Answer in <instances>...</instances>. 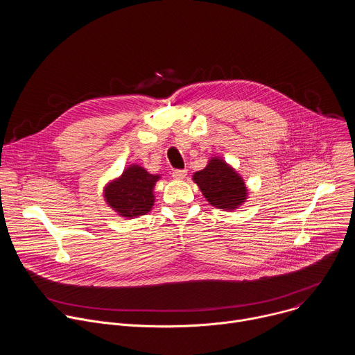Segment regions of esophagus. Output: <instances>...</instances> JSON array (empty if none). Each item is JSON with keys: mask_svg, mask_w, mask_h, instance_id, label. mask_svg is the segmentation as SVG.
Wrapping results in <instances>:
<instances>
[{"mask_svg": "<svg viewBox=\"0 0 355 355\" xmlns=\"http://www.w3.org/2000/svg\"><path fill=\"white\" fill-rule=\"evenodd\" d=\"M187 175V170H174L173 171V178L174 180H184Z\"/></svg>", "mask_w": 355, "mask_h": 355, "instance_id": "obj_1", "label": "esophagus"}]
</instances>
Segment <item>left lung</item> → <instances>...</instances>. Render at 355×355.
<instances>
[{"label": "left lung", "mask_w": 355, "mask_h": 355, "mask_svg": "<svg viewBox=\"0 0 355 355\" xmlns=\"http://www.w3.org/2000/svg\"><path fill=\"white\" fill-rule=\"evenodd\" d=\"M192 181L202 195L218 209L236 211L248 198V189L243 177L222 157H211L207 167L196 171Z\"/></svg>", "instance_id": "1"}]
</instances>
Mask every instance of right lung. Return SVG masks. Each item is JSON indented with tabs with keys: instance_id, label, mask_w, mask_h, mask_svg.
Masks as SVG:
<instances>
[{
	"instance_id": "add662e5",
	"label": "right lung",
	"mask_w": 355,
	"mask_h": 355,
	"mask_svg": "<svg viewBox=\"0 0 355 355\" xmlns=\"http://www.w3.org/2000/svg\"><path fill=\"white\" fill-rule=\"evenodd\" d=\"M160 178V174H150L141 166L130 164L119 177L107 182L105 202L125 219L146 215L155 205V187Z\"/></svg>"
}]
</instances>
